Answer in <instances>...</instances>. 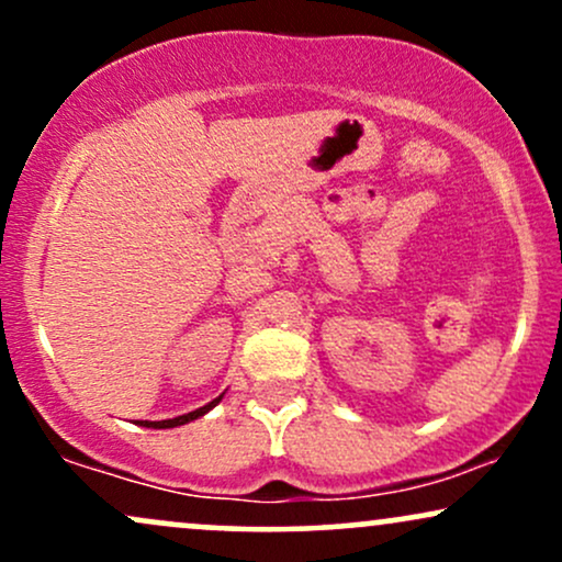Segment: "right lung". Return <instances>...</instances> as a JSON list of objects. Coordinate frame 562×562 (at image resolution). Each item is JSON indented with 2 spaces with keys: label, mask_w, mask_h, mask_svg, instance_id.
I'll return each instance as SVG.
<instances>
[{
  "label": "right lung",
  "mask_w": 562,
  "mask_h": 562,
  "mask_svg": "<svg viewBox=\"0 0 562 562\" xmlns=\"http://www.w3.org/2000/svg\"><path fill=\"white\" fill-rule=\"evenodd\" d=\"M218 402H222V396L214 398V402H209L205 406H200V409H195V412H187V415L173 417V420H158V423L139 420V425H145V428H177V425H184V423H190V420H198L200 415H205V412H209V409H214V406H216Z\"/></svg>",
  "instance_id": "1"
}]
</instances>
